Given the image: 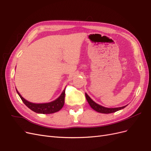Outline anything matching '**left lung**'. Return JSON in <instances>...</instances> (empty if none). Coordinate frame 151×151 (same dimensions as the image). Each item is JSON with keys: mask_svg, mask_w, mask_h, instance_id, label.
Masks as SVG:
<instances>
[{"mask_svg": "<svg viewBox=\"0 0 151 151\" xmlns=\"http://www.w3.org/2000/svg\"><path fill=\"white\" fill-rule=\"evenodd\" d=\"M85 95H86V98L87 101H88V103L89 104L90 106L93 109H94L95 111H96L99 113H106V114L111 113H114L115 111H117L118 110H120V109H123L125 107L127 106V105H126V106L119 107V108H105L104 106H101V105L97 104L96 103H95L94 101H93V100L91 99V98L86 93H85Z\"/></svg>", "mask_w": 151, "mask_h": 151, "instance_id": "obj_1", "label": "left lung"}]
</instances>
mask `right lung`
<instances>
[{
	"mask_svg": "<svg viewBox=\"0 0 151 151\" xmlns=\"http://www.w3.org/2000/svg\"><path fill=\"white\" fill-rule=\"evenodd\" d=\"M65 89L63 91V92L60 96H59L57 99L55 100V101L47 103L36 104L29 102L24 98H22L21 96V95L16 89L17 94H19L22 102L25 104L26 106H28L32 111L42 114L53 113L60 110L63 107V104H64L65 102Z\"/></svg>",
	"mask_w": 151,
	"mask_h": 151,
	"instance_id": "right-lung-1",
	"label": "right lung"
}]
</instances>
